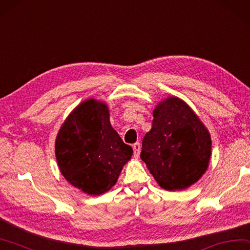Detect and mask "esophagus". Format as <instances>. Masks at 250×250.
Instances as JSON below:
<instances>
[{"label": "esophagus", "instance_id": "esophagus-1", "mask_svg": "<svg viewBox=\"0 0 250 250\" xmlns=\"http://www.w3.org/2000/svg\"><path fill=\"white\" fill-rule=\"evenodd\" d=\"M132 147H133V155L135 158H138L140 156V151H141L140 143H134Z\"/></svg>", "mask_w": 250, "mask_h": 250}]
</instances>
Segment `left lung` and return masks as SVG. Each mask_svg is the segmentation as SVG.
<instances>
[{
	"mask_svg": "<svg viewBox=\"0 0 250 250\" xmlns=\"http://www.w3.org/2000/svg\"><path fill=\"white\" fill-rule=\"evenodd\" d=\"M153 118L152 129L142 141L141 160L163 189L176 191L190 187L208 166L210 133L178 97L157 104Z\"/></svg>",
	"mask_w": 250,
	"mask_h": 250,
	"instance_id": "1",
	"label": "left lung"
}]
</instances>
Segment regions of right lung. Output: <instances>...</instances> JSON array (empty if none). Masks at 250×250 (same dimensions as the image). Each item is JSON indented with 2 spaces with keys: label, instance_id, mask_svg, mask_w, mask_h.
<instances>
[{
  "label": "right lung",
  "instance_id": "add662e5",
  "mask_svg": "<svg viewBox=\"0 0 250 250\" xmlns=\"http://www.w3.org/2000/svg\"><path fill=\"white\" fill-rule=\"evenodd\" d=\"M132 153L111 126L106 104L93 98L74 108L56 139L61 174L90 196L105 193L116 185Z\"/></svg>",
  "mask_w": 250,
  "mask_h": 250
}]
</instances>
